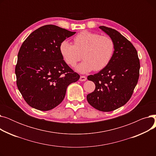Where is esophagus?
Segmentation results:
<instances>
[{"mask_svg": "<svg viewBox=\"0 0 156 156\" xmlns=\"http://www.w3.org/2000/svg\"><path fill=\"white\" fill-rule=\"evenodd\" d=\"M87 80V77L85 76H81L80 78V81H85Z\"/></svg>", "mask_w": 156, "mask_h": 156, "instance_id": "esophagus-1", "label": "esophagus"}]
</instances>
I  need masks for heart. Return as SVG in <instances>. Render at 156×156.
Segmentation results:
<instances>
[{
    "instance_id": "b5f03b06",
    "label": "heart",
    "mask_w": 156,
    "mask_h": 156,
    "mask_svg": "<svg viewBox=\"0 0 156 156\" xmlns=\"http://www.w3.org/2000/svg\"><path fill=\"white\" fill-rule=\"evenodd\" d=\"M73 44L62 41L59 51L65 62L71 66H75L82 54L84 60L76 68L80 73L103 69L110 62L114 51V43L111 37L88 31L79 33L74 37Z\"/></svg>"
}]
</instances>
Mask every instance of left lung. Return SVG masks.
<instances>
[{"label": "left lung", "mask_w": 156, "mask_h": 156, "mask_svg": "<svg viewBox=\"0 0 156 156\" xmlns=\"http://www.w3.org/2000/svg\"><path fill=\"white\" fill-rule=\"evenodd\" d=\"M99 28L113 40L114 51L107 66L87 77L95 83V89L87 99L95 109L109 112L129 100L138 82L140 66L136 48L128 40L116 30L104 26Z\"/></svg>", "instance_id": "1"}]
</instances>
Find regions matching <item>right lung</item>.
I'll list each match as a JSON object with an SVG mask.
<instances>
[{
    "label": "right lung",
    "mask_w": 156,
    "mask_h": 156,
    "mask_svg": "<svg viewBox=\"0 0 156 156\" xmlns=\"http://www.w3.org/2000/svg\"><path fill=\"white\" fill-rule=\"evenodd\" d=\"M75 34L47 24L33 31L21 45L15 68L16 84L31 108L54 109L63 101L68 86L79 80L59 51L62 41Z\"/></svg>",
    "instance_id": "1"
}]
</instances>
